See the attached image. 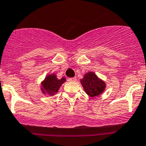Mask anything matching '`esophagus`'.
<instances>
[{
  "mask_svg": "<svg viewBox=\"0 0 146 146\" xmlns=\"http://www.w3.org/2000/svg\"><path fill=\"white\" fill-rule=\"evenodd\" d=\"M76 81V77L68 78V81H70V82H75Z\"/></svg>",
  "mask_w": 146,
  "mask_h": 146,
  "instance_id": "esophagus-1",
  "label": "esophagus"
}]
</instances>
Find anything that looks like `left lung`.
Masks as SVG:
<instances>
[{
    "label": "left lung",
    "instance_id": "1",
    "mask_svg": "<svg viewBox=\"0 0 146 146\" xmlns=\"http://www.w3.org/2000/svg\"><path fill=\"white\" fill-rule=\"evenodd\" d=\"M85 92L90 97H95L101 94L106 88V83L100 78L94 72H86L80 79Z\"/></svg>",
    "mask_w": 146,
    "mask_h": 146
}]
</instances>
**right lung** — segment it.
I'll return each mask as SVG.
<instances>
[{
    "label": "right lung",
    "mask_w": 146,
    "mask_h": 146,
    "mask_svg": "<svg viewBox=\"0 0 146 146\" xmlns=\"http://www.w3.org/2000/svg\"><path fill=\"white\" fill-rule=\"evenodd\" d=\"M66 81L64 76L58 78L56 73L48 74L40 83V90L43 94L54 96L58 93L60 86Z\"/></svg>",
    "instance_id": "1"
}]
</instances>
